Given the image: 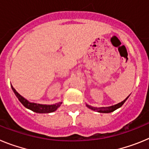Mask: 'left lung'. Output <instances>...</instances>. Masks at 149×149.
Here are the masks:
<instances>
[{
  "instance_id": "8db88e82",
  "label": "left lung",
  "mask_w": 149,
  "mask_h": 149,
  "mask_svg": "<svg viewBox=\"0 0 149 149\" xmlns=\"http://www.w3.org/2000/svg\"><path fill=\"white\" fill-rule=\"evenodd\" d=\"M128 97H127V98H128ZM127 98H126L123 101H122V102H120V103L119 104H117L113 105V106H110V107H94L89 106V105L87 104H86V106H87L89 108H90L91 110H95V111H98L99 112V113H108L113 112L114 110H116V109L119 108L120 107H122V105H123V104L125 102L126 100L127 99Z\"/></svg>"
}]
</instances>
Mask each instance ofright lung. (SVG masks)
I'll return each instance as SVG.
<instances>
[{
  "instance_id": "right-lung-1",
  "label": "right lung",
  "mask_w": 149,
  "mask_h": 149,
  "mask_svg": "<svg viewBox=\"0 0 149 149\" xmlns=\"http://www.w3.org/2000/svg\"><path fill=\"white\" fill-rule=\"evenodd\" d=\"M12 89L14 92L15 95H16V97L18 98V99L19 100L21 103L26 108H28L30 110H31L32 111L36 112V113H52V112L55 111L56 109L60 107V105H61L62 102L60 103L55 104L53 105H46V104H36V103H31V102H29L27 100H26L25 98H24L22 95L18 94L16 92L14 88L12 86Z\"/></svg>"
}]
</instances>
